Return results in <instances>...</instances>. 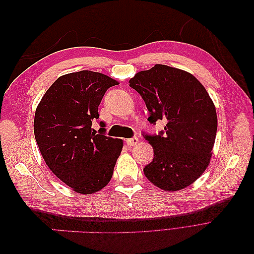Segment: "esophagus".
<instances>
[{
	"label": "esophagus",
	"instance_id": "34e87169",
	"mask_svg": "<svg viewBox=\"0 0 254 254\" xmlns=\"http://www.w3.org/2000/svg\"><path fill=\"white\" fill-rule=\"evenodd\" d=\"M137 142H139V139H137L136 136L130 137V139H127V140H126V143H127L128 146H134Z\"/></svg>",
	"mask_w": 254,
	"mask_h": 254
}]
</instances>
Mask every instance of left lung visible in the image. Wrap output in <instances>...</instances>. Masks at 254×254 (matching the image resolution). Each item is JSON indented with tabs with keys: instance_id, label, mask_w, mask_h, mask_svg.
Here are the masks:
<instances>
[{
	"instance_id": "1",
	"label": "left lung",
	"mask_w": 254,
	"mask_h": 254,
	"mask_svg": "<svg viewBox=\"0 0 254 254\" xmlns=\"http://www.w3.org/2000/svg\"><path fill=\"white\" fill-rule=\"evenodd\" d=\"M147 107L148 122L164 120L158 134L143 132L153 147V159L144 175L167 191L189 187L210 163L217 131L216 109L193 75L164 64L141 71L129 80Z\"/></svg>"
}]
</instances>
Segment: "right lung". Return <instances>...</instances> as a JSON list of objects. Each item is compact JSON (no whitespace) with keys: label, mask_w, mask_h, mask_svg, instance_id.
Returning <instances> with one entry per match:
<instances>
[{"label":"right lung","mask_w":254,"mask_h":254,"mask_svg":"<svg viewBox=\"0 0 254 254\" xmlns=\"http://www.w3.org/2000/svg\"><path fill=\"white\" fill-rule=\"evenodd\" d=\"M107 75L80 71L61 76L37 107L34 132L41 155L57 178L80 194H93L111 180L123 141L96 131L98 106L110 87Z\"/></svg>","instance_id":"right-lung-1"}]
</instances>
